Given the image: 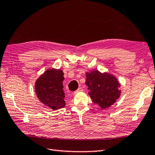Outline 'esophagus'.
Masks as SVG:
<instances>
[{
  "mask_svg": "<svg viewBox=\"0 0 155 155\" xmlns=\"http://www.w3.org/2000/svg\"><path fill=\"white\" fill-rule=\"evenodd\" d=\"M83 91V88L82 87H79L76 91H75L74 92V94H76L77 93H78V92H80V91Z\"/></svg>",
  "mask_w": 155,
  "mask_h": 155,
  "instance_id": "obj_1",
  "label": "esophagus"
}]
</instances>
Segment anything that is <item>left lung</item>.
<instances>
[{
    "label": "left lung",
    "mask_w": 155,
    "mask_h": 155,
    "mask_svg": "<svg viewBox=\"0 0 155 155\" xmlns=\"http://www.w3.org/2000/svg\"><path fill=\"white\" fill-rule=\"evenodd\" d=\"M85 74V84L89 90L88 94L94 104L100 106L102 109L109 107L120 97V84L114 75L102 74L97 70Z\"/></svg>",
    "instance_id": "1"
}]
</instances>
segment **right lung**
<instances>
[{"label":"right lung","instance_id":"1","mask_svg":"<svg viewBox=\"0 0 155 155\" xmlns=\"http://www.w3.org/2000/svg\"><path fill=\"white\" fill-rule=\"evenodd\" d=\"M64 80L62 70L52 68L40 75L35 83L38 98L43 104L53 110L63 108L66 105L63 90Z\"/></svg>","mask_w":155,"mask_h":155}]
</instances>
